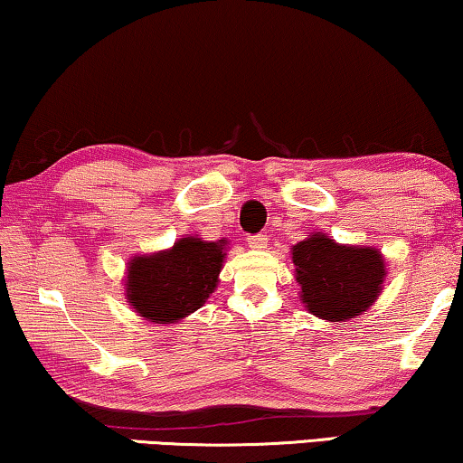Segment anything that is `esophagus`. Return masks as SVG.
I'll list each match as a JSON object with an SVG mask.
<instances>
[{
  "mask_svg": "<svg viewBox=\"0 0 463 463\" xmlns=\"http://www.w3.org/2000/svg\"><path fill=\"white\" fill-rule=\"evenodd\" d=\"M266 243H269V237H266V234H250V237H247V245H250L251 250H264Z\"/></svg>",
  "mask_w": 463,
  "mask_h": 463,
  "instance_id": "esophagus-1",
  "label": "esophagus"
}]
</instances>
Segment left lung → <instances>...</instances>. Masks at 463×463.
I'll return each mask as SVG.
<instances>
[{
    "mask_svg": "<svg viewBox=\"0 0 463 463\" xmlns=\"http://www.w3.org/2000/svg\"><path fill=\"white\" fill-rule=\"evenodd\" d=\"M302 302L325 321H350L369 308L383 283V258L373 247L337 245L323 232L294 245Z\"/></svg>",
    "mask_w": 463,
    "mask_h": 463,
    "instance_id": "obj_1",
    "label": "left lung"
}]
</instances>
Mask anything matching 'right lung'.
<instances>
[{
  "instance_id": "add662e5",
  "label": "right lung",
  "mask_w": 463,
  "mask_h": 463,
  "mask_svg": "<svg viewBox=\"0 0 463 463\" xmlns=\"http://www.w3.org/2000/svg\"><path fill=\"white\" fill-rule=\"evenodd\" d=\"M222 243L180 239L169 251L134 258L128 269V299L140 317L174 323L191 315L216 289Z\"/></svg>"
}]
</instances>
